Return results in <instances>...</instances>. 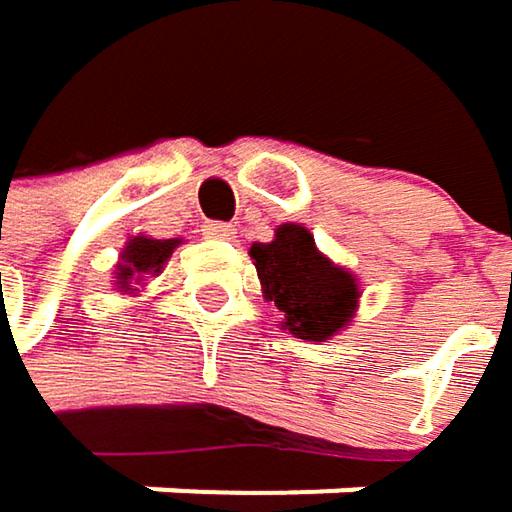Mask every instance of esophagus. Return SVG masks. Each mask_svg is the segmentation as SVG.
<instances>
[{
  "label": "esophagus",
  "mask_w": 512,
  "mask_h": 512,
  "mask_svg": "<svg viewBox=\"0 0 512 512\" xmlns=\"http://www.w3.org/2000/svg\"><path fill=\"white\" fill-rule=\"evenodd\" d=\"M202 235H205V238H214V241H232V238H235V229H232L229 223L214 220V223H205V226H202Z\"/></svg>",
  "instance_id": "34e87169"
}]
</instances>
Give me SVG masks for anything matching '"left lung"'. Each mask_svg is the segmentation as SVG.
Instances as JSON below:
<instances>
[{
	"instance_id": "1",
	"label": "left lung",
	"mask_w": 512,
	"mask_h": 512,
	"mask_svg": "<svg viewBox=\"0 0 512 512\" xmlns=\"http://www.w3.org/2000/svg\"><path fill=\"white\" fill-rule=\"evenodd\" d=\"M265 301L283 313V331L298 340L325 343L340 334L358 313V277L328 259L307 226L283 223L268 244L250 247Z\"/></svg>"
}]
</instances>
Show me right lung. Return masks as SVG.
<instances>
[{
    "instance_id": "1",
    "label": "right lung",
    "mask_w": 512,
    "mask_h": 512,
    "mask_svg": "<svg viewBox=\"0 0 512 512\" xmlns=\"http://www.w3.org/2000/svg\"><path fill=\"white\" fill-rule=\"evenodd\" d=\"M181 241L178 238H151V235H130L122 256H119V265H116V289L122 295H133L139 289L133 286H142L145 277H157L166 265V259L172 256V250L178 247Z\"/></svg>"
}]
</instances>
